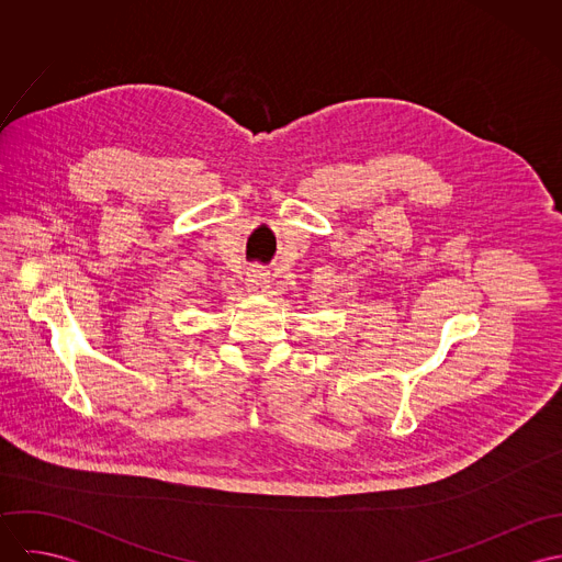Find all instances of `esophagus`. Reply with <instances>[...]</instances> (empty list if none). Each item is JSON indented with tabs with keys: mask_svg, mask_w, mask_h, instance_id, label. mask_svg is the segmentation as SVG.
I'll return each instance as SVG.
<instances>
[{
	"mask_svg": "<svg viewBox=\"0 0 562 562\" xmlns=\"http://www.w3.org/2000/svg\"><path fill=\"white\" fill-rule=\"evenodd\" d=\"M270 288V277L263 270H250L246 274V290L252 294H263Z\"/></svg>",
	"mask_w": 562,
	"mask_h": 562,
	"instance_id": "34e87169",
	"label": "esophagus"
}]
</instances>
